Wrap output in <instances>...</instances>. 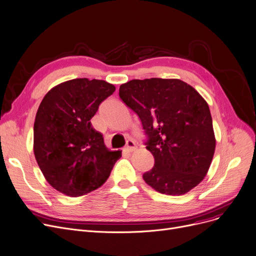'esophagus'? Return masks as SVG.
Masks as SVG:
<instances>
[{
  "mask_svg": "<svg viewBox=\"0 0 256 256\" xmlns=\"http://www.w3.org/2000/svg\"><path fill=\"white\" fill-rule=\"evenodd\" d=\"M128 152H132L134 151L136 149V142L132 140H128L126 142V148H125Z\"/></svg>",
  "mask_w": 256,
  "mask_h": 256,
  "instance_id": "34e87169",
  "label": "esophagus"
}]
</instances>
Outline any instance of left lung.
Here are the masks:
<instances>
[{"instance_id":"1","label":"left lung","mask_w":256,"mask_h":256,"mask_svg":"<svg viewBox=\"0 0 256 256\" xmlns=\"http://www.w3.org/2000/svg\"><path fill=\"white\" fill-rule=\"evenodd\" d=\"M120 98L140 118L144 144L154 166L144 173L155 190L180 196L208 174L216 138L210 107L201 94L179 79L131 80L120 86Z\"/></svg>"}]
</instances>
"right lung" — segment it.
Instances as JSON below:
<instances>
[{"label":"right lung","mask_w":256,"mask_h":256,"mask_svg":"<svg viewBox=\"0 0 256 256\" xmlns=\"http://www.w3.org/2000/svg\"><path fill=\"white\" fill-rule=\"evenodd\" d=\"M116 88L103 80L72 79L42 99L34 122V155L55 190L80 197L100 188L120 151H109L90 118Z\"/></svg>","instance_id":"right-lung-1"}]
</instances>
